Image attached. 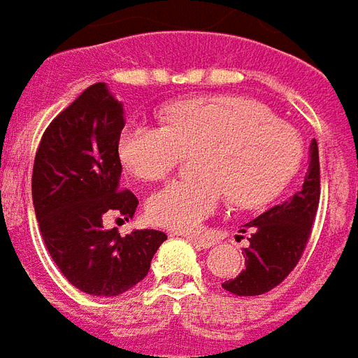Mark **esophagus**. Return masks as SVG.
<instances>
[{
    "label": "esophagus",
    "mask_w": 358,
    "mask_h": 358,
    "mask_svg": "<svg viewBox=\"0 0 358 358\" xmlns=\"http://www.w3.org/2000/svg\"><path fill=\"white\" fill-rule=\"evenodd\" d=\"M187 240L194 243L195 248H201V249H207L213 245V240H209V238H203V236H186Z\"/></svg>",
    "instance_id": "obj_1"
}]
</instances>
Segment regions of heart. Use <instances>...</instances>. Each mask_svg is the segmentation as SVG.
<instances>
[{"label":"heart","mask_w":358,"mask_h":358,"mask_svg":"<svg viewBox=\"0 0 358 358\" xmlns=\"http://www.w3.org/2000/svg\"><path fill=\"white\" fill-rule=\"evenodd\" d=\"M118 151L141 180L166 178L187 153L201 151L195 163L199 176L174 180L148 201L155 224L195 232L226 195L240 207L272 201L299 169L303 140L263 103L210 95L171 105L166 124H126Z\"/></svg>","instance_id":"1"}]
</instances>
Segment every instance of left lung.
Returning <instances> with one entry per match:
<instances>
[{
	"label": "left lung",
	"mask_w": 358,
	"mask_h": 358,
	"mask_svg": "<svg viewBox=\"0 0 358 358\" xmlns=\"http://www.w3.org/2000/svg\"><path fill=\"white\" fill-rule=\"evenodd\" d=\"M320 201V161L318 143L310 141V161L303 186L282 205H274L255 220L243 224L249 248L241 253L245 268L222 284L234 295H263L284 282L299 263L307 248Z\"/></svg>",
	"instance_id": "8db88e82"
}]
</instances>
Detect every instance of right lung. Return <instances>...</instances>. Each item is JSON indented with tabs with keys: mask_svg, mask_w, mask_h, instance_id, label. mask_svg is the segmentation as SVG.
I'll return each mask as SVG.
<instances>
[{
	"mask_svg": "<svg viewBox=\"0 0 358 358\" xmlns=\"http://www.w3.org/2000/svg\"><path fill=\"white\" fill-rule=\"evenodd\" d=\"M122 103L103 82L84 90L51 120L36 151L32 201L43 243L80 292L115 297L148 276L166 234L105 230L107 215L134 217L138 197L120 187Z\"/></svg>",
	"mask_w": 358,
	"mask_h": 358,
	"instance_id": "1",
	"label": "right lung"
}]
</instances>
